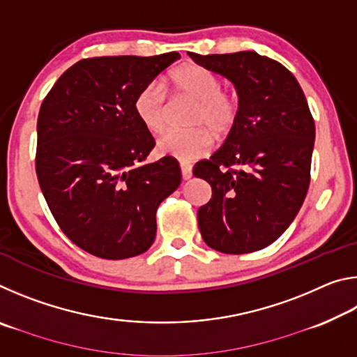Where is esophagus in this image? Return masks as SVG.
<instances>
[{"label":"esophagus","instance_id":"1","mask_svg":"<svg viewBox=\"0 0 357 357\" xmlns=\"http://www.w3.org/2000/svg\"><path fill=\"white\" fill-rule=\"evenodd\" d=\"M181 173H183V179H190L192 178V165L189 162H181Z\"/></svg>","mask_w":357,"mask_h":357}]
</instances>
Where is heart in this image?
<instances>
[{"mask_svg":"<svg viewBox=\"0 0 357 357\" xmlns=\"http://www.w3.org/2000/svg\"><path fill=\"white\" fill-rule=\"evenodd\" d=\"M168 84L181 96L197 100L193 108L192 130H170L157 142L162 155L189 162L208 154L214 146V135L223 137L233 130L239 118V96L222 88L220 78L213 70L198 64H187L173 70ZM134 113L151 134H159L167 124V94L159 82H151L134 99Z\"/></svg>","mask_w":357,"mask_h":357,"instance_id":"heart-1","label":"heart"}]
</instances>
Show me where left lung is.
Instances as JSON below:
<instances>
[{"instance_id":"left-lung-1","label":"left lung","mask_w":357,"mask_h":357,"mask_svg":"<svg viewBox=\"0 0 357 357\" xmlns=\"http://www.w3.org/2000/svg\"><path fill=\"white\" fill-rule=\"evenodd\" d=\"M189 56L233 82L241 104L225 143L193 167V176L213 189L198 209L203 241L222 253L261 250L304 203L315 121L298 80L279 61L255 52Z\"/></svg>"}]
</instances>
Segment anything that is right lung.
I'll use <instances>...</instances> for the list:
<instances>
[{
    "label": "right lung",
    "instance_id": "right-lung-1",
    "mask_svg": "<svg viewBox=\"0 0 357 357\" xmlns=\"http://www.w3.org/2000/svg\"><path fill=\"white\" fill-rule=\"evenodd\" d=\"M179 58L170 52L82 59L42 102L40 190L61 231L94 257L146 252L155 239L157 208L181 184L174 157L143 164L155 142L134 113L138 91Z\"/></svg>",
    "mask_w": 357,
    "mask_h": 357
}]
</instances>
